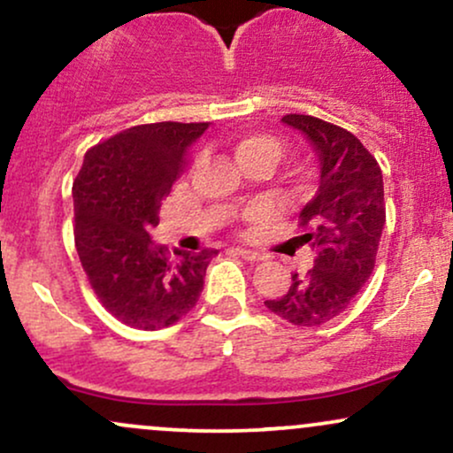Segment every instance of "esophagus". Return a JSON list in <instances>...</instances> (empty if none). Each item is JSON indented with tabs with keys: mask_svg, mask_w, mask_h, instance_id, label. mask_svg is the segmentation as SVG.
Returning <instances> with one entry per match:
<instances>
[{
	"mask_svg": "<svg viewBox=\"0 0 453 453\" xmlns=\"http://www.w3.org/2000/svg\"><path fill=\"white\" fill-rule=\"evenodd\" d=\"M236 251H238V256H242L244 259H247V262H259V259H264L262 253L253 251V249H244V247H238Z\"/></svg>",
	"mask_w": 453,
	"mask_h": 453,
	"instance_id": "1",
	"label": "esophagus"
}]
</instances>
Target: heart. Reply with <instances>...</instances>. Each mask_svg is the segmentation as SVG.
<instances>
[{
  "mask_svg": "<svg viewBox=\"0 0 453 453\" xmlns=\"http://www.w3.org/2000/svg\"><path fill=\"white\" fill-rule=\"evenodd\" d=\"M234 153H236L238 164L253 157H262V155H270V157H279V144L273 138L259 136V134H251V136L238 138L234 144Z\"/></svg>",
  "mask_w": 453,
  "mask_h": 453,
  "instance_id": "heart-1",
  "label": "heart"
}]
</instances>
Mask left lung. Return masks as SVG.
Segmentation results:
<instances>
[{
	"mask_svg": "<svg viewBox=\"0 0 453 453\" xmlns=\"http://www.w3.org/2000/svg\"><path fill=\"white\" fill-rule=\"evenodd\" d=\"M280 121L309 140L319 161L315 197L300 211L306 234L298 236L315 262L306 274H292L288 294L264 304L289 324L315 327L342 313L375 268L386 226L383 174L347 129L311 114H285Z\"/></svg>",
	"mask_w": 453,
	"mask_h": 453,
	"instance_id": "obj_1",
	"label": "left lung"
}]
</instances>
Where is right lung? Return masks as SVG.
Here are the masks:
<instances>
[{
  "instance_id": "right-lung-1",
  "label": "right lung",
  "mask_w": 453,
  "mask_h": 453,
  "mask_svg": "<svg viewBox=\"0 0 453 453\" xmlns=\"http://www.w3.org/2000/svg\"><path fill=\"white\" fill-rule=\"evenodd\" d=\"M209 123L129 127L87 150L74 197V241L100 303L140 330L173 326L194 309L217 251L185 253L150 238L161 202Z\"/></svg>"
}]
</instances>
